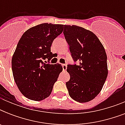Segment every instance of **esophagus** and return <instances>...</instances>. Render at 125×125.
<instances>
[{"label": "esophagus", "mask_w": 125, "mask_h": 125, "mask_svg": "<svg viewBox=\"0 0 125 125\" xmlns=\"http://www.w3.org/2000/svg\"><path fill=\"white\" fill-rule=\"evenodd\" d=\"M62 68L63 70L65 71L67 70V65L66 64H62Z\"/></svg>", "instance_id": "34e87169"}]
</instances>
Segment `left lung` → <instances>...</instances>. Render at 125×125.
<instances>
[{
    "label": "left lung",
    "mask_w": 125,
    "mask_h": 125,
    "mask_svg": "<svg viewBox=\"0 0 125 125\" xmlns=\"http://www.w3.org/2000/svg\"><path fill=\"white\" fill-rule=\"evenodd\" d=\"M63 34L71 56L79 64L67 65L70 80L66 82L69 95L74 101L87 103L97 96L108 76L107 56L93 32L75 25H64Z\"/></svg>",
    "instance_id": "1"
}]
</instances>
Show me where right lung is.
Listing matches in <instances>:
<instances>
[{"label": "right lung", "mask_w": 125, "mask_h": 125, "mask_svg": "<svg viewBox=\"0 0 125 125\" xmlns=\"http://www.w3.org/2000/svg\"><path fill=\"white\" fill-rule=\"evenodd\" d=\"M63 29L62 24H38L26 30L19 41L11 60L13 75L19 91L30 100L49 97L62 71L61 64L45 60L52 58L51 45Z\"/></svg>", "instance_id": "1"}]
</instances>
